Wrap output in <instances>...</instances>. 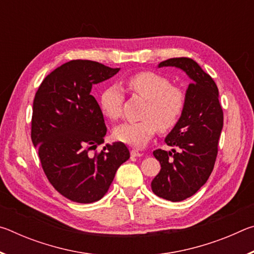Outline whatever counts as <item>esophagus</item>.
<instances>
[{"instance_id":"esophagus-1","label":"esophagus","mask_w":254,"mask_h":254,"mask_svg":"<svg viewBox=\"0 0 254 254\" xmlns=\"http://www.w3.org/2000/svg\"><path fill=\"white\" fill-rule=\"evenodd\" d=\"M131 156L132 157H141V156H143V153L140 152L139 150H136V149H132L131 150Z\"/></svg>"}]
</instances>
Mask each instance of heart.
Instances as JSON below:
<instances>
[{
  "label": "heart",
  "instance_id": "b5f03b06",
  "mask_svg": "<svg viewBox=\"0 0 254 254\" xmlns=\"http://www.w3.org/2000/svg\"><path fill=\"white\" fill-rule=\"evenodd\" d=\"M127 87L132 93L148 101L142 121L124 122L114 128L113 135L120 142L143 147L157 130L166 132L173 128L182 118L186 107V94L173 86L165 76L152 71H140L127 77ZM123 94L121 88L112 85L105 88L100 97L102 113L110 120L121 115Z\"/></svg>",
  "mask_w": 254,
  "mask_h": 254
}]
</instances>
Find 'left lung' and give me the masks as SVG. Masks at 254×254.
<instances>
[{
  "label": "left lung",
  "mask_w": 254,
  "mask_h": 254,
  "mask_svg": "<svg viewBox=\"0 0 254 254\" xmlns=\"http://www.w3.org/2000/svg\"><path fill=\"white\" fill-rule=\"evenodd\" d=\"M158 67L179 68L191 79L182 118L165 139L179 151H153L161 169L152 180V191L163 199L180 201L197 192L212 174L223 127V110L216 84L192 59L170 58Z\"/></svg>",
  "instance_id": "left-lung-1"
}]
</instances>
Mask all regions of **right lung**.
<instances>
[{"label":"right lung","mask_w":254,"mask_h":254,"mask_svg":"<svg viewBox=\"0 0 254 254\" xmlns=\"http://www.w3.org/2000/svg\"><path fill=\"white\" fill-rule=\"evenodd\" d=\"M119 70L92 60H70L51 71L34 96L31 140L42 169L56 190L76 203L100 200L130 158L122 142L89 153L104 142L107 131L92 87Z\"/></svg>","instance_id":"obj_1"}]
</instances>
